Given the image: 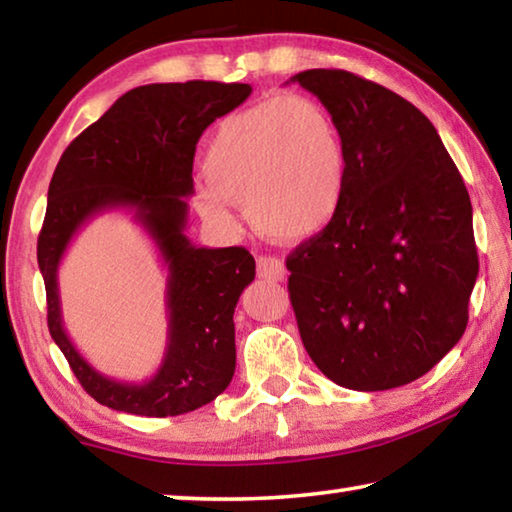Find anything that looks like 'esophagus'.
I'll return each mask as SVG.
<instances>
[{
    "label": "esophagus",
    "mask_w": 512,
    "mask_h": 512,
    "mask_svg": "<svg viewBox=\"0 0 512 512\" xmlns=\"http://www.w3.org/2000/svg\"><path fill=\"white\" fill-rule=\"evenodd\" d=\"M257 273L264 280H275L280 282L287 275V266H284L282 259H277L273 255H259L257 257Z\"/></svg>",
    "instance_id": "34e87169"
}]
</instances>
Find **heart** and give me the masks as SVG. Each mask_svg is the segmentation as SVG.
Here are the masks:
<instances>
[{
	"instance_id": "b5f03b06",
	"label": "heart",
	"mask_w": 512,
	"mask_h": 512,
	"mask_svg": "<svg viewBox=\"0 0 512 512\" xmlns=\"http://www.w3.org/2000/svg\"><path fill=\"white\" fill-rule=\"evenodd\" d=\"M348 162L345 135L323 103L275 94L223 117L214 128L196 207L210 223L235 228L232 203H244L264 235L309 239L339 214Z\"/></svg>"
}]
</instances>
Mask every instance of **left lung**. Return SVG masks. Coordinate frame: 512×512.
Listing matches in <instances>:
<instances>
[{
    "label": "left lung",
    "mask_w": 512,
    "mask_h": 512,
    "mask_svg": "<svg viewBox=\"0 0 512 512\" xmlns=\"http://www.w3.org/2000/svg\"><path fill=\"white\" fill-rule=\"evenodd\" d=\"M339 121L348 187L336 219L287 257L300 339L352 391H388L461 341L479 275L472 203L422 112L345 69L293 76Z\"/></svg>",
    "instance_id": "1"
}]
</instances>
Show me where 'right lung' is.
<instances>
[{
    "instance_id": "add662e5",
    "label": "right lung",
    "mask_w": 512,
    "mask_h": 512,
    "mask_svg": "<svg viewBox=\"0 0 512 512\" xmlns=\"http://www.w3.org/2000/svg\"><path fill=\"white\" fill-rule=\"evenodd\" d=\"M248 83H151L126 92L60 155L49 183L38 266L47 289V325L85 393L108 409L167 418L216 400L235 375V307L255 280L241 246L196 248L187 239L194 153L214 119L241 106ZM131 206L170 268V341L163 366L142 385L94 371L64 334L57 266L80 225L106 209Z\"/></svg>"
}]
</instances>
